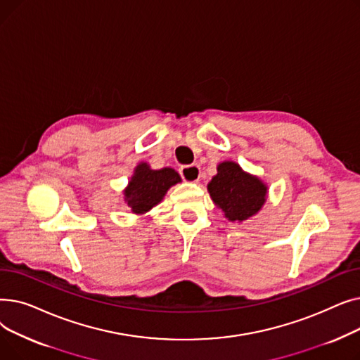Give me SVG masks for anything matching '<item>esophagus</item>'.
Wrapping results in <instances>:
<instances>
[{
  "label": "esophagus",
  "mask_w": 360,
  "mask_h": 360,
  "mask_svg": "<svg viewBox=\"0 0 360 360\" xmlns=\"http://www.w3.org/2000/svg\"><path fill=\"white\" fill-rule=\"evenodd\" d=\"M179 174L185 182H198L201 172L198 165H188L179 169Z\"/></svg>",
  "instance_id": "34e87169"
}]
</instances>
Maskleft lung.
<instances>
[{"mask_svg":"<svg viewBox=\"0 0 360 360\" xmlns=\"http://www.w3.org/2000/svg\"><path fill=\"white\" fill-rule=\"evenodd\" d=\"M213 202L229 221L242 223L254 217L267 201L269 186L233 160L217 165V174L207 185Z\"/></svg>","mask_w":360,"mask_h":360,"instance_id":"obj_1","label":"left lung"}]
</instances>
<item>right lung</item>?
Segmentation results:
<instances>
[{"label": "right lung", "mask_w": 360, "mask_h": 360, "mask_svg": "<svg viewBox=\"0 0 360 360\" xmlns=\"http://www.w3.org/2000/svg\"><path fill=\"white\" fill-rule=\"evenodd\" d=\"M181 181L179 174L172 167L151 169L147 162H140L122 191L124 202L131 213L143 216L165 198L170 186Z\"/></svg>", "instance_id": "right-lung-1"}]
</instances>
